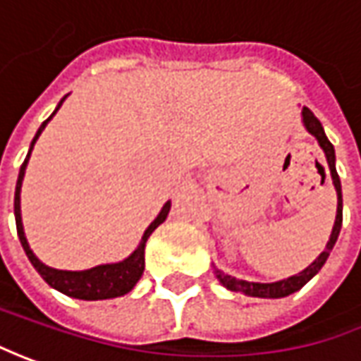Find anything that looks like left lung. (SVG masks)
I'll return each instance as SVG.
<instances>
[{
	"label": "left lung",
	"instance_id": "left-lung-1",
	"mask_svg": "<svg viewBox=\"0 0 361 361\" xmlns=\"http://www.w3.org/2000/svg\"><path fill=\"white\" fill-rule=\"evenodd\" d=\"M302 121H304V128L307 130V133H312L314 137L319 143V147L324 149V156H326V161H328L329 176H331V181H334V188H336V193H338V212H336V221H334V228H331V233H329V240L324 247V252L317 255L316 259L310 264V266L302 269L300 274L295 276H290L286 280L280 281H271V283H262V281H247V280H238L230 274H224L221 269L214 266V274L219 280V283L224 288H228L230 292H240L243 295H250V298H286L290 293L302 290L307 281L312 280L316 276L317 271L322 269V266L326 264V259L329 257V252L334 250V245L338 242V235H340V230H342V212H343V202H342V183H340V176L336 171V149L334 145L329 143L326 131L322 128L319 119L312 114V109L307 107H302Z\"/></svg>",
	"mask_w": 361,
	"mask_h": 361
}]
</instances>
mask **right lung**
I'll use <instances>...</instances> for the list:
<instances>
[{"label":"right lung","instance_id":"right-lung-1","mask_svg":"<svg viewBox=\"0 0 361 361\" xmlns=\"http://www.w3.org/2000/svg\"><path fill=\"white\" fill-rule=\"evenodd\" d=\"M68 97V95H66ZM66 97L57 104L56 111L45 119L44 123L39 126V130L35 133V137L32 140V145H30V152H27V157L25 161L21 164L18 176V183H16V197H13V214H16V226H18V238L21 242V247L25 255L30 257L32 266L37 269V274L44 278L54 290L57 292L66 293L69 298H75V300H87V302H95V300H111V298H119V295H126L130 293L135 283L140 281L143 274V267H145V243H147V238L154 233L157 226H161L169 214V207H171V202H166L164 207L159 209L157 218L147 226V230L143 231L142 240L137 243V247L131 252L126 259L121 262H116V264H102V266H95L92 269H81V271H69V269H56V267L45 266L44 262L33 254L30 243H27V238H25V231H23V221H21V183H23V176H25V168H27V161H30V156H32V149L37 137L42 135V131L45 130V126L51 121V118L57 114V109L61 107V104L66 102Z\"/></svg>","mask_w":361,"mask_h":361}]
</instances>
